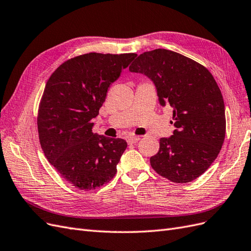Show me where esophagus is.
<instances>
[{
    "mask_svg": "<svg viewBox=\"0 0 251 251\" xmlns=\"http://www.w3.org/2000/svg\"><path fill=\"white\" fill-rule=\"evenodd\" d=\"M140 140V136H131L127 138V143H136Z\"/></svg>",
    "mask_w": 251,
    "mask_h": 251,
    "instance_id": "1",
    "label": "esophagus"
}]
</instances>
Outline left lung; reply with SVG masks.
<instances>
[{"mask_svg": "<svg viewBox=\"0 0 251 251\" xmlns=\"http://www.w3.org/2000/svg\"><path fill=\"white\" fill-rule=\"evenodd\" d=\"M128 69L153 80L160 104L174 110L176 130L160 139L151 166L175 183L197 179L215 161L225 138L224 100L214 76L196 60L166 49L143 52Z\"/></svg>", "mask_w": 251, "mask_h": 251, "instance_id": "obj_1", "label": "left lung"}]
</instances>
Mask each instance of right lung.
Instances as JSON below:
<instances>
[{"label": "right lung", "mask_w": 251, "mask_h": 251, "mask_svg": "<svg viewBox=\"0 0 251 251\" xmlns=\"http://www.w3.org/2000/svg\"><path fill=\"white\" fill-rule=\"evenodd\" d=\"M136 53L91 52L66 60L51 74L37 112L44 154L67 182L80 191L107 184L126 149V141L92 132L108 89Z\"/></svg>", "instance_id": "obj_1"}]
</instances>
